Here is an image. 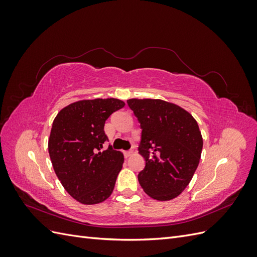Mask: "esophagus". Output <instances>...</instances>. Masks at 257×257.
<instances>
[{"mask_svg":"<svg viewBox=\"0 0 257 257\" xmlns=\"http://www.w3.org/2000/svg\"><path fill=\"white\" fill-rule=\"evenodd\" d=\"M123 153H124V157H125L126 159L130 158V157H132V155H133V151H124Z\"/></svg>","mask_w":257,"mask_h":257,"instance_id":"34e87169","label":"esophagus"}]
</instances>
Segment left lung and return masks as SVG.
Here are the masks:
<instances>
[{
	"label": "left lung",
	"instance_id": "1",
	"mask_svg": "<svg viewBox=\"0 0 257 257\" xmlns=\"http://www.w3.org/2000/svg\"><path fill=\"white\" fill-rule=\"evenodd\" d=\"M127 104L143 128L138 150L146 166L138 181L151 198L174 199L199 164L203 136L198 124L182 107L163 99L130 98Z\"/></svg>",
	"mask_w": 257,
	"mask_h": 257
}]
</instances>
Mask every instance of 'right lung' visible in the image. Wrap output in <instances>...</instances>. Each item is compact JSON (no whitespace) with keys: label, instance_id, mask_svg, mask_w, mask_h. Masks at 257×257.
I'll return each instance as SVG.
<instances>
[{"label":"right lung","instance_id":"1","mask_svg":"<svg viewBox=\"0 0 257 257\" xmlns=\"http://www.w3.org/2000/svg\"><path fill=\"white\" fill-rule=\"evenodd\" d=\"M125 103L119 98L77 100L61 109L48 139L52 166L66 192L83 205H95L111 195L124 162L109 146L105 121Z\"/></svg>","mask_w":257,"mask_h":257}]
</instances>
